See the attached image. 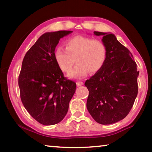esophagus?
<instances>
[{"label": "esophagus", "instance_id": "34e87169", "mask_svg": "<svg viewBox=\"0 0 152 152\" xmlns=\"http://www.w3.org/2000/svg\"><path fill=\"white\" fill-rule=\"evenodd\" d=\"M84 84V83L82 82H80V81H78L76 82V85L77 86H82Z\"/></svg>", "mask_w": 152, "mask_h": 152}]
</instances>
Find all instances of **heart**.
<instances>
[{"mask_svg":"<svg viewBox=\"0 0 152 152\" xmlns=\"http://www.w3.org/2000/svg\"><path fill=\"white\" fill-rule=\"evenodd\" d=\"M66 50L58 48L54 58L58 66L63 72H70V78H82L90 72L96 74L101 70L106 61L107 49L104 43L92 38L75 36L66 42Z\"/></svg>","mask_w":152,"mask_h":152,"instance_id":"obj_1","label":"heart"}]
</instances>
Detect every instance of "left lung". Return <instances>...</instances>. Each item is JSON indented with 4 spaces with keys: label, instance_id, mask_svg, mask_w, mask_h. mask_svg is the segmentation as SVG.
Here are the masks:
<instances>
[{
    "label": "left lung",
    "instance_id": "obj_1",
    "mask_svg": "<svg viewBox=\"0 0 152 152\" xmlns=\"http://www.w3.org/2000/svg\"><path fill=\"white\" fill-rule=\"evenodd\" d=\"M102 36L107 56L103 67L85 82L89 91L86 107L102 125L122 120L129 114L138 92L139 71L132 53L113 33L94 31Z\"/></svg>",
    "mask_w": 152,
    "mask_h": 152
}]
</instances>
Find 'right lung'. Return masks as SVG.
Returning a JSON list of instances; mask_svg holds the SVG:
<instances>
[{
  "label": "right lung",
  "instance_id": "1",
  "mask_svg": "<svg viewBox=\"0 0 152 152\" xmlns=\"http://www.w3.org/2000/svg\"><path fill=\"white\" fill-rule=\"evenodd\" d=\"M72 31L47 32L25 54L19 76L21 101L33 119L44 125L60 123L68 110L76 84L67 80L55 60L56 47Z\"/></svg>",
  "mask_w": 152,
  "mask_h": 152
}]
</instances>
